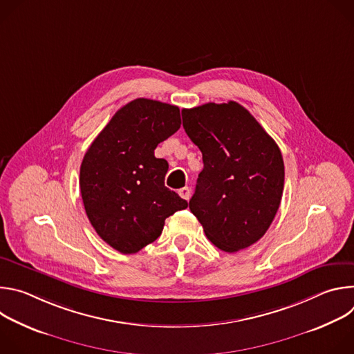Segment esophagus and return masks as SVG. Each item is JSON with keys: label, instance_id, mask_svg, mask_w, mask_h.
Listing matches in <instances>:
<instances>
[{"label": "esophagus", "instance_id": "1", "mask_svg": "<svg viewBox=\"0 0 354 354\" xmlns=\"http://www.w3.org/2000/svg\"><path fill=\"white\" fill-rule=\"evenodd\" d=\"M179 196H180L182 198H185V200H189V197H190V189H189L187 186L179 189Z\"/></svg>", "mask_w": 354, "mask_h": 354}]
</instances>
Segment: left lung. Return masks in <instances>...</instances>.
Returning <instances> with one entry per match:
<instances>
[{
    "mask_svg": "<svg viewBox=\"0 0 354 354\" xmlns=\"http://www.w3.org/2000/svg\"><path fill=\"white\" fill-rule=\"evenodd\" d=\"M183 129L203 154L190 212L221 250L245 249L269 230L284 187L276 141L243 106L206 104L182 111Z\"/></svg>",
    "mask_w": 354,
    "mask_h": 354,
    "instance_id": "1",
    "label": "left lung"
}]
</instances>
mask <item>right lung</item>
I'll use <instances>...</instances> for the list:
<instances>
[{
    "mask_svg": "<svg viewBox=\"0 0 354 354\" xmlns=\"http://www.w3.org/2000/svg\"><path fill=\"white\" fill-rule=\"evenodd\" d=\"M180 127L178 106L138 97L120 108L92 141L80 168V189L96 234L122 254L154 242L165 220L187 207L164 180L168 162L157 145Z\"/></svg>",
    "mask_w": 354,
    "mask_h": 354,
    "instance_id": "obj_1",
    "label": "right lung"
}]
</instances>
